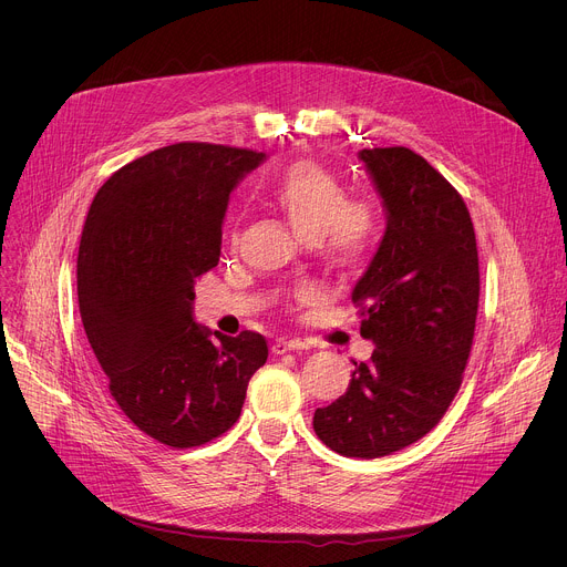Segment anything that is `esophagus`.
<instances>
[{
	"label": "esophagus",
	"mask_w": 567,
	"mask_h": 567,
	"mask_svg": "<svg viewBox=\"0 0 567 567\" xmlns=\"http://www.w3.org/2000/svg\"><path fill=\"white\" fill-rule=\"evenodd\" d=\"M305 343L300 339H289V337H280L274 341L271 346V352L274 354H285V352H291V350H302Z\"/></svg>",
	"instance_id": "esophagus-1"
}]
</instances>
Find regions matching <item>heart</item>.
<instances>
[{
	"label": "heart",
	"instance_id": "heart-1",
	"mask_svg": "<svg viewBox=\"0 0 567 567\" xmlns=\"http://www.w3.org/2000/svg\"><path fill=\"white\" fill-rule=\"evenodd\" d=\"M267 204L280 210L307 241L326 239L337 256H359L377 230V213L368 202L348 199L343 184L316 161H296L269 188ZM313 291L302 289L309 298Z\"/></svg>",
	"mask_w": 567,
	"mask_h": 567
}]
</instances>
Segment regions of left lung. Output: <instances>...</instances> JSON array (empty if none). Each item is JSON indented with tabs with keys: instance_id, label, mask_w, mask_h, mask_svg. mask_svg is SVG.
I'll return each instance as SVG.
<instances>
[{
	"instance_id": "left-lung-1",
	"label": "left lung",
	"mask_w": 567,
	"mask_h": 567,
	"mask_svg": "<svg viewBox=\"0 0 567 567\" xmlns=\"http://www.w3.org/2000/svg\"><path fill=\"white\" fill-rule=\"evenodd\" d=\"M385 208L381 245L352 291L361 337L377 348L313 413L346 457H381L422 440L460 390L480 300L471 215L460 193L409 147L361 150Z\"/></svg>"
}]
</instances>
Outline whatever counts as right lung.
Wrapping results in <instances>:
<instances>
[{
    "label": "right lung",
    "instance_id": "1",
    "mask_svg": "<svg viewBox=\"0 0 567 567\" xmlns=\"http://www.w3.org/2000/svg\"><path fill=\"white\" fill-rule=\"evenodd\" d=\"M262 161L215 143L166 145L116 171L90 206L80 318L118 409L161 444L226 433L269 357L262 334L226 337L193 318L195 280L219 262L228 195Z\"/></svg>",
    "mask_w": 567,
    "mask_h": 567
}]
</instances>
